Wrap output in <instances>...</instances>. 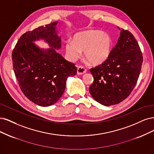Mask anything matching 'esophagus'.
<instances>
[{"instance_id": "1", "label": "esophagus", "mask_w": 154, "mask_h": 154, "mask_svg": "<svg viewBox=\"0 0 154 154\" xmlns=\"http://www.w3.org/2000/svg\"><path fill=\"white\" fill-rule=\"evenodd\" d=\"M86 72V70L85 69V68H84L82 66H79L77 68V74L78 75H82V74L85 73Z\"/></svg>"}]
</instances>
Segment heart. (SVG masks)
<instances>
[{
	"label": "heart",
	"mask_w": 154,
	"mask_h": 154,
	"mask_svg": "<svg viewBox=\"0 0 154 154\" xmlns=\"http://www.w3.org/2000/svg\"><path fill=\"white\" fill-rule=\"evenodd\" d=\"M112 43V39L107 33L99 30H88L75 34L73 40L68 39L64 48L71 60H76L84 51V56L90 63L98 65L109 57Z\"/></svg>",
	"instance_id": "1"
}]
</instances>
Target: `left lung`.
<instances>
[{
    "mask_svg": "<svg viewBox=\"0 0 154 154\" xmlns=\"http://www.w3.org/2000/svg\"><path fill=\"white\" fill-rule=\"evenodd\" d=\"M142 63V53L136 39L131 32L122 29L109 57L102 64L90 69L94 79L89 88L91 95L106 106L120 103L135 87Z\"/></svg>",
    "mask_w": 154,
    "mask_h": 154,
    "instance_id": "obj_1",
    "label": "left lung"
}]
</instances>
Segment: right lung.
<instances>
[{
  "mask_svg": "<svg viewBox=\"0 0 154 154\" xmlns=\"http://www.w3.org/2000/svg\"><path fill=\"white\" fill-rule=\"evenodd\" d=\"M54 22L24 33L12 52L14 72L24 95L42 107L56 103L64 91L68 77L77 73L75 64L56 50L61 47ZM44 40L51 48L41 49L34 43Z\"/></svg>",
  "mask_w": 154,
  "mask_h": 154,
  "instance_id": "add662e5",
  "label": "right lung"
}]
</instances>
